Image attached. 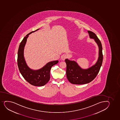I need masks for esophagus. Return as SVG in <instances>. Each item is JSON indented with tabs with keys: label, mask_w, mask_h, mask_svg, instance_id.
<instances>
[{
	"label": "esophagus",
	"mask_w": 120,
	"mask_h": 120,
	"mask_svg": "<svg viewBox=\"0 0 120 120\" xmlns=\"http://www.w3.org/2000/svg\"><path fill=\"white\" fill-rule=\"evenodd\" d=\"M67 55L66 54H64L63 55H62L61 56V58L63 60H64L65 59H66V58L67 57Z\"/></svg>",
	"instance_id": "1"
}]
</instances>
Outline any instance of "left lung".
Here are the masks:
<instances>
[{"label": "left lung", "mask_w": 120, "mask_h": 120, "mask_svg": "<svg viewBox=\"0 0 120 120\" xmlns=\"http://www.w3.org/2000/svg\"><path fill=\"white\" fill-rule=\"evenodd\" d=\"M90 38L94 39L99 47V57L95 64L87 69L82 68L75 61L65 59L67 64L66 75L67 79L72 84H84L92 81L99 72L102 65L103 55L102 46L100 41L95 34L88 30Z\"/></svg>", "instance_id": "8db88e82"}]
</instances>
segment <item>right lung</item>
I'll use <instances>...</instances> for the list:
<instances>
[{"label":"right lung","instance_id":"1","mask_svg":"<svg viewBox=\"0 0 120 120\" xmlns=\"http://www.w3.org/2000/svg\"><path fill=\"white\" fill-rule=\"evenodd\" d=\"M39 30L32 31L24 38L20 44L18 51L17 64L18 68L23 78L31 85L37 86H41L45 85L50 79V71L52 66L57 64L59 61L48 62L42 68L33 70L28 67L24 57V49L28 35Z\"/></svg>","mask_w":120,"mask_h":120}]
</instances>
